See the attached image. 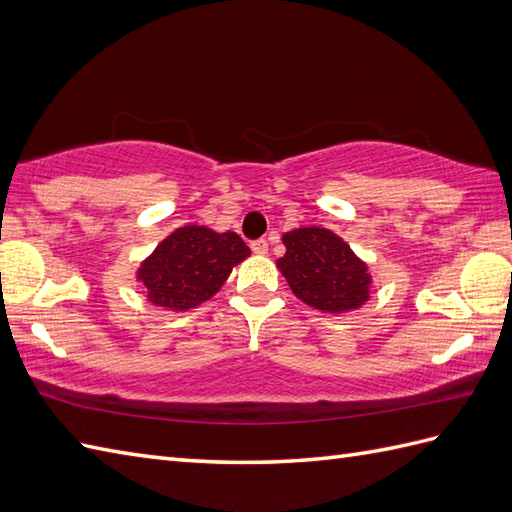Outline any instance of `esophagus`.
Instances as JSON below:
<instances>
[{
    "instance_id": "obj_1",
    "label": "esophagus",
    "mask_w": 512,
    "mask_h": 512,
    "mask_svg": "<svg viewBox=\"0 0 512 512\" xmlns=\"http://www.w3.org/2000/svg\"><path fill=\"white\" fill-rule=\"evenodd\" d=\"M269 249V243L265 239H258V241H252V252L258 254V256H265Z\"/></svg>"
}]
</instances>
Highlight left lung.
I'll return each instance as SVG.
<instances>
[{
    "instance_id": "8db88e82",
    "label": "left lung",
    "mask_w": 512,
    "mask_h": 512,
    "mask_svg": "<svg viewBox=\"0 0 512 512\" xmlns=\"http://www.w3.org/2000/svg\"><path fill=\"white\" fill-rule=\"evenodd\" d=\"M286 254L276 260L297 299L321 313L358 310L371 297V273L352 247L328 228L310 226L282 234Z\"/></svg>"
}]
</instances>
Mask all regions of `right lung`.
I'll list each match as a JSON object with an SVG mask.
<instances>
[{
    "label": "right lung",
    "instance_id": "right-lung-1",
    "mask_svg": "<svg viewBox=\"0 0 512 512\" xmlns=\"http://www.w3.org/2000/svg\"><path fill=\"white\" fill-rule=\"evenodd\" d=\"M249 254L236 232H215L191 223L158 243L136 271V280L154 306L184 313L213 297Z\"/></svg>",
    "mask_w": 512,
    "mask_h": 512
}]
</instances>
